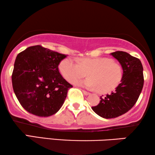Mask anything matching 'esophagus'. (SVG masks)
<instances>
[{
	"label": "esophagus",
	"mask_w": 155,
	"mask_h": 155,
	"mask_svg": "<svg viewBox=\"0 0 155 155\" xmlns=\"http://www.w3.org/2000/svg\"><path fill=\"white\" fill-rule=\"evenodd\" d=\"M82 92H83V93H84V95H89L90 94L89 92H87V91H85V90H82Z\"/></svg>",
	"instance_id": "obj_1"
}]
</instances>
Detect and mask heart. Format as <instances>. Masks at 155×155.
Masks as SVG:
<instances>
[{
  "label": "heart",
  "mask_w": 155,
  "mask_h": 155,
  "mask_svg": "<svg viewBox=\"0 0 155 155\" xmlns=\"http://www.w3.org/2000/svg\"><path fill=\"white\" fill-rule=\"evenodd\" d=\"M62 75L70 83H75L88 73L90 78L78 82L82 87L106 93L115 89L123 78V68L107 58H84L78 62L68 58L59 65Z\"/></svg>",
  "instance_id": "obj_1"
}]
</instances>
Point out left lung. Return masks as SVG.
Segmentation results:
<instances>
[{"label":"left lung","instance_id":"obj_1","mask_svg":"<svg viewBox=\"0 0 155 155\" xmlns=\"http://www.w3.org/2000/svg\"><path fill=\"white\" fill-rule=\"evenodd\" d=\"M110 55L123 68V78L114 92L100 97V103L92 107L96 114L105 119L117 117L129 111L137 101L144 85L143 67L138 58L123 51Z\"/></svg>","mask_w":155,"mask_h":155}]
</instances>
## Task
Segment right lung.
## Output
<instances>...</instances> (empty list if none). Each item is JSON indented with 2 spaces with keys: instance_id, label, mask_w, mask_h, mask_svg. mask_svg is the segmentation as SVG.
<instances>
[{
  "instance_id": "right-lung-1",
  "label": "right lung",
  "mask_w": 155,
  "mask_h": 155,
  "mask_svg": "<svg viewBox=\"0 0 155 155\" xmlns=\"http://www.w3.org/2000/svg\"><path fill=\"white\" fill-rule=\"evenodd\" d=\"M67 55L34 45L16 57L12 85L24 109L38 117H49L62 107L70 88L58 65Z\"/></svg>"
}]
</instances>
